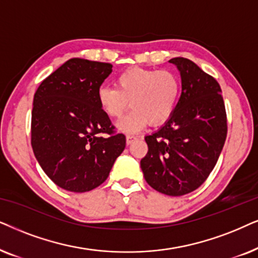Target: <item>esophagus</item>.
<instances>
[{
    "instance_id": "34e87169",
    "label": "esophagus",
    "mask_w": 258,
    "mask_h": 258,
    "mask_svg": "<svg viewBox=\"0 0 258 258\" xmlns=\"http://www.w3.org/2000/svg\"><path fill=\"white\" fill-rule=\"evenodd\" d=\"M137 140V137L136 136H132V135H127L126 136V144L127 145H131V144Z\"/></svg>"
}]
</instances>
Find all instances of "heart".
Instances as JSON below:
<instances>
[{"label":"heart","instance_id":"obj_1","mask_svg":"<svg viewBox=\"0 0 258 258\" xmlns=\"http://www.w3.org/2000/svg\"><path fill=\"white\" fill-rule=\"evenodd\" d=\"M179 94V80L171 71L130 68L116 79V87L102 85L98 102L109 118L118 119L130 106L132 109L118 128L137 132L149 125L164 122L173 112Z\"/></svg>","mask_w":258,"mask_h":258}]
</instances>
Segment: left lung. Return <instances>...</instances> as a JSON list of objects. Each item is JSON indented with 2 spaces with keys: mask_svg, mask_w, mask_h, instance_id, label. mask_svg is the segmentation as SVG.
I'll list each match as a JSON object with an SVG mask.
<instances>
[{
  "mask_svg": "<svg viewBox=\"0 0 258 258\" xmlns=\"http://www.w3.org/2000/svg\"><path fill=\"white\" fill-rule=\"evenodd\" d=\"M169 62L179 71L181 94L166 122L145 137L149 151L140 167L154 190L183 196L201 186L214 170L228 126L218 82L185 57Z\"/></svg>",
  "mask_w": 258,
  "mask_h": 258,
  "instance_id": "obj_1",
  "label": "left lung"
}]
</instances>
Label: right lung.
<instances>
[{
  "instance_id": "1",
  "label": "right lung",
  "mask_w": 258,
  "mask_h": 258,
  "mask_svg": "<svg viewBox=\"0 0 258 258\" xmlns=\"http://www.w3.org/2000/svg\"><path fill=\"white\" fill-rule=\"evenodd\" d=\"M112 67L70 59L41 82L34 95V154L44 173L63 190L86 192L98 187L126 146L125 136L113 131L97 98Z\"/></svg>"
}]
</instances>
